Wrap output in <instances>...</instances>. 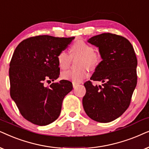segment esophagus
Returning a JSON list of instances; mask_svg holds the SVG:
<instances>
[{
  "label": "esophagus",
  "instance_id": "1",
  "mask_svg": "<svg viewBox=\"0 0 149 149\" xmlns=\"http://www.w3.org/2000/svg\"><path fill=\"white\" fill-rule=\"evenodd\" d=\"M72 84H73V88H76V87L77 86H78V85H79L78 83H76V82H73Z\"/></svg>",
  "mask_w": 149,
  "mask_h": 149
}]
</instances>
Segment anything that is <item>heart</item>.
<instances>
[{
  "label": "heart",
  "mask_w": 149,
  "mask_h": 149,
  "mask_svg": "<svg viewBox=\"0 0 149 149\" xmlns=\"http://www.w3.org/2000/svg\"><path fill=\"white\" fill-rule=\"evenodd\" d=\"M71 56H81L80 67H88L90 69H95L100 64L101 56L98 52L95 51L92 45L83 41H77L70 48ZM66 51L63 50L57 56V62L61 69H66L70 65L71 57ZM89 73L86 68L79 70H67L61 73V78L66 80H71L74 82H80L88 76Z\"/></svg>",
  "instance_id": "b5f03b06"
}]
</instances>
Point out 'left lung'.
Masks as SVG:
<instances>
[{
  "mask_svg": "<svg viewBox=\"0 0 149 149\" xmlns=\"http://www.w3.org/2000/svg\"><path fill=\"white\" fill-rule=\"evenodd\" d=\"M87 41L98 47L102 59L91 80L103 84L84 83L83 108L91 119L109 123L121 116L130 106L137 84L138 61L132 43L120 35L102 33Z\"/></svg>",
  "mask_w": 149,
  "mask_h": 149,
  "instance_id": "obj_1",
  "label": "left lung"
}]
</instances>
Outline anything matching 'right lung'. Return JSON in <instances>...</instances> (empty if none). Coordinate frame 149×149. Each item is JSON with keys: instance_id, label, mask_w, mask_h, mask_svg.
Here are the masks:
<instances>
[{"instance_id": "obj_1", "label": "right lung", "mask_w": 149, "mask_h": 149, "mask_svg": "<svg viewBox=\"0 0 149 149\" xmlns=\"http://www.w3.org/2000/svg\"><path fill=\"white\" fill-rule=\"evenodd\" d=\"M75 37L39 35L22 41L15 48L9 66L10 95L21 114L32 123L45 126L60 115L63 100L73 89L62 80L45 86L60 75L57 56Z\"/></svg>"}]
</instances>
